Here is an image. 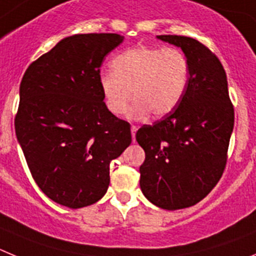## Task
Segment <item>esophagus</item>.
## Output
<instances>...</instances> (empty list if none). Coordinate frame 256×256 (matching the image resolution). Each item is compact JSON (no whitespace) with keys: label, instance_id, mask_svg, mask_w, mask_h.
<instances>
[{"label":"esophagus","instance_id":"esophagus-1","mask_svg":"<svg viewBox=\"0 0 256 256\" xmlns=\"http://www.w3.org/2000/svg\"><path fill=\"white\" fill-rule=\"evenodd\" d=\"M136 130H138V128L136 126H131V135H132V140L134 142H135V135H136Z\"/></svg>","mask_w":256,"mask_h":256}]
</instances>
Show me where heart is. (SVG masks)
Listing matches in <instances>:
<instances>
[{
    "label": "heart",
    "instance_id": "obj_1",
    "mask_svg": "<svg viewBox=\"0 0 256 256\" xmlns=\"http://www.w3.org/2000/svg\"><path fill=\"white\" fill-rule=\"evenodd\" d=\"M111 65L114 71L100 74V86L114 114H122L134 96L131 117L140 118L149 112L167 116L182 100L190 82V62L178 48H128L114 56Z\"/></svg>",
    "mask_w": 256,
    "mask_h": 256
}]
</instances>
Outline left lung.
Masks as SVG:
<instances>
[{
  "instance_id": "left-lung-1",
  "label": "left lung",
  "mask_w": 256,
  "mask_h": 256,
  "mask_svg": "<svg viewBox=\"0 0 256 256\" xmlns=\"http://www.w3.org/2000/svg\"><path fill=\"white\" fill-rule=\"evenodd\" d=\"M158 39L184 50L190 82L174 111L138 130L145 152L140 188L154 206L176 210L198 204L222 177L234 111L224 68L206 46L190 36Z\"/></svg>"
}]
</instances>
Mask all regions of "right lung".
Here are the masks:
<instances>
[{"instance_id":"right-lung-1","label":"right lung","mask_w":256,"mask_h":256,"mask_svg":"<svg viewBox=\"0 0 256 256\" xmlns=\"http://www.w3.org/2000/svg\"><path fill=\"white\" fill-rule=\"evenodd\" d=\"M124 36L76 34L32 62L20 84L15 131L39 188L71 209L96 202L110 163L131 144L130 124L108 111L100 66Z\"/></svg>"}]
</instances>
